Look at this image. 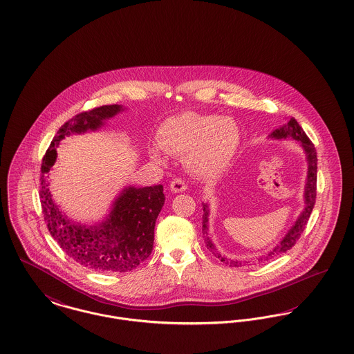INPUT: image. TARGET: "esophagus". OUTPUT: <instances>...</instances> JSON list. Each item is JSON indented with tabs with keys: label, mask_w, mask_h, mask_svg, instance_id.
<instances>
[{
	"label": "esophagus",
	"mask_w": 354,
	"mask_h": 354,
	"mask_svg": "<svg viewBox=\"0 0 354 354\" xmlns=\"http://www.w3.org/2000/svg\"><path fill=\"white\" fill-rule=\"evenodd\" d=\"M169 189H171L172 192H183V191H186V189H187V185L182 179H174L171 182V185H169Z\"/></svg>",
	"instance_id": "esophagus-1"
}]
</instances>
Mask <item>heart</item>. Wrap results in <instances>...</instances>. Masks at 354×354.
I'll list each match as a JSON object with an SVG mask.
<instances>
[{
    "instance_id": "heart-1",
    "label": "heart",
    "mask_w": 354,
    "mask_h": 354,
    "mask_svg": "<svg viewBox=\"0 0 354 354\" xmlns=\"http://www.w3.org/2000/svg\"><path fill=\"white\" fill-rule=\"evenodd\" d=\"M240 129L230 117L186 111L164 121L149 156L164 163V152L185 156V164L201 178H214L232 163L240 147Z\"/></svg>"
}]
</instances>
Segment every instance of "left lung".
<instances>
[{
	"label": "left lung",
	"mask_w": 354,
	"mask_h": 354,
	"mask_svg": "<svg viewBox=\"0 0 354 354\" xmlns=\"http://www.w3.org/2000/svg\"><path fill=\"white\" fill-rule=\"evenodd\" d=\"M270 138L273 140H295L299 141L300 147L304 151L306 155V162H307V178L304 182V195H303V201H304V207L300 212L299 217L297 218V221L294 222V225L290 227V230L286 233V236L280 240V243L273 246L267 254L261 256L259 259V261L263 260H270L273 259L274 256L287 252L288 249H291L295 243L298 241L300 234L303 233L307 221L311 216V212L314 209L315 205V196H317V151L314 148V144L308 140V137L306 136L304 131L301 129L298 121L295 118H290L288 122H286L281 128L276 129L270 135ZM203 222H202V232L205 234V243L209 250H212L221 261H223L225 264H229L230 267H241V261L239 260H232L227 259L225 256H222L216 248V245L213 244V241L209 237V205L203 203Z\"/></svg>",
	"instance_id": "obj_1"
}]
</instances>
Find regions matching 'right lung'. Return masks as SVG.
<instances>
[{"label":"right lung","mask_w":354,"mask_h":354,"mask_svg":"<svg viewBox=\"0 0 354 354\" xmlns=\"http://www.w3.org/2000/svg\"><path fill=\"white\" fill-rule=\"evenodd\" d=\"M125 110L105 105L68 120L55 135L41 164L40 202L51 236L77 263L101 272H128L147 260L153 248L155 223L163 207V186L124 187L101 222L84 225L67 217L48 189V174L56 162V148L71 135L95 132L105 121Z\"/></svg>","instance_id":"obj_1"}]
</instances>
